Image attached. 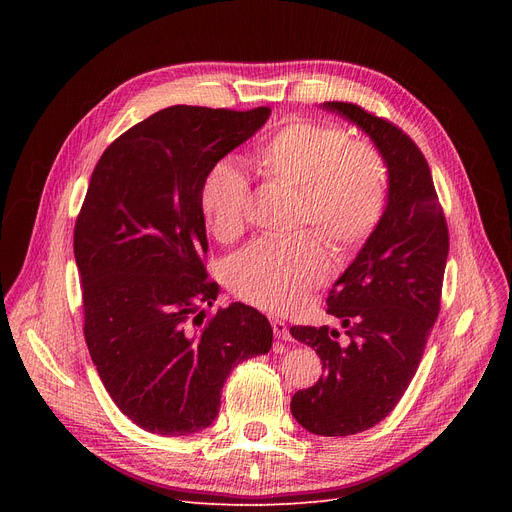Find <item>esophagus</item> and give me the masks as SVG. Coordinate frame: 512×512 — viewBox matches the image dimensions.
<instances>
[{
	"mask_svg": "<svg viewBox=\"0 0 512 512\" xmlns=\"http://www.w3.org/2000/svg\"><path fill=\"white\" fill-rule=\"evenodd\" d=\"M272 328H274V336L278 340H290V332H288V326L284 324L282 319H272Z\"/></svg>",
	"mask_w": 512,
	"mask_h": 512,
	"instance_id": "1",
	"label": "esophagus"
}]
</instances>
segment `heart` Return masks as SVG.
I'll use <instances>...</instances> for the list:
<instances>
[{
	"mask_svg": "<svg viewBox=\"0 0 512 512\" xmlns=\"http://www.w3.org/2000/svg\"><path fill=\"white\" fill-rule=\"evenodd\" d=\"M259 161L274 180L301 193L299 220L336 249L357 247L378 226L388 193L386 164L371 145L348 141L344 130L290 120L261 147ZM247 197L249 178L240 164L226 157L211 166L199 188V207L215 236L228 240L240 232ZM328 276L326 247L313 232L255 240L226 267L236 297L267 311L299 307Z\"/></svg>",
	"mask_w": 512,
	"mask_h": 512,
	"instance_id": "obj_1",
	"label": "heart"
}]
</instances>
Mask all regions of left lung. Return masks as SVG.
<instances>
[{
	"label": "left lung",
	"mask_w": 512,
	"mask_h": 512,
	"mask_svg": "<svg viewBox=\"0 0 512 512\" xmlns=\"http://www.w3.org/2000/svg\"><path fill=\"white\" fill-rule=\"evenodd\" d=\"M321 110L361 128L388 170L382 218L328 297L348 342L328 326L290 328L326 369L292 396V417L315 436H353L388 417L419 367L440 311L448 228L432 172L405 132L355 103Z\"/></svg>",
	"instance_id": "obj_1"
}]
</instances>
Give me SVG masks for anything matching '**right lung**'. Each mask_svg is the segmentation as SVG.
Segmentation results:
<instances>
[{"instance_id":"add662e5","label":"right lung","mask_w":512,"mask_h":512,"mask_svg":"<svg viewBox=\"0 0 512 512\" xmlns=\"http://www.w3.org/2000/svg\"><path fill=\"white\" fill-rule=\"evenodd\" d=\"M251 112L172 105L126 130L93 170L74 226L85 340L116 407L159 436H188L220 411L224 382L270 353L274 330L245 303L205 309L199 188L205 174L267 122Z\"/></svg>"}]
</instances>
